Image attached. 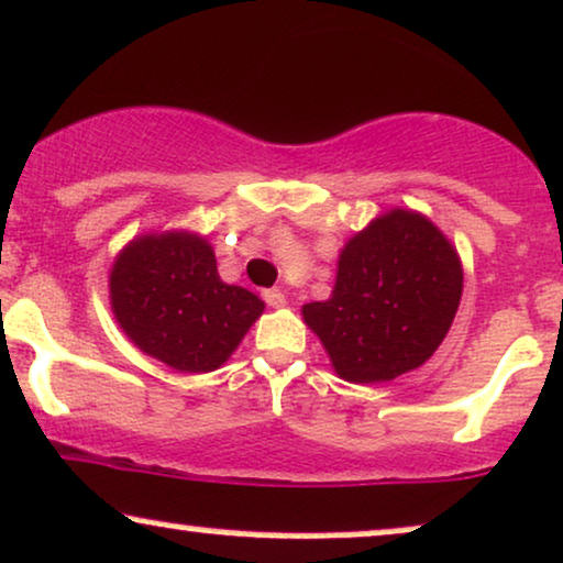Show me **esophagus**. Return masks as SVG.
Listing matches in <instances>:
<instances>
[{
	"label": "esophagus",
	"instance_id": "1",
	"mask_svg": "<svg viewBox=\"0 0 563 563\" xmlns=\"http://www.w3.org/2000/svg\"><path fill=\"white\" fill-rule=\"evenodd\" d=\"M262 296H264V301H267V307H273V309L286 307V294H283V290H277V288L264 290Z\"/></svg>",
	"mask_w": 563,
	"mask_h": 563
}]
</instances>
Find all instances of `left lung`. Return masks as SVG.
Segmentation results:
<instances>
[{
    "label": "left lung",
    "instance_id": "left-lung-1",
    "mask_svg": "<svg viewBox=\"0 0 563 563\" xmlns=\"http://www.w3.org/2000/svg\"><path fill=\"white\" fill-rule=\"evenodd\" d=\"M462 288L445 235L428 217L393 209L346 243L333 296L301 311L343 380L385 383L435 354Z\"/></svg>",
    "mask_w": 563,
    "mask_h": 563
}]
</instances>
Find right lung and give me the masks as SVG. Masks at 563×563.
Masks as SVG:
<instances>
[{
  "label": "right lung",
  "instance_id": "right-lung-1",
  "mask_svg": "<svg viewBox=\"0 0 563 563\" xmlns=\"http://www.w3.org/2000/svg\"><path fill=\"white\" fill-rule=\"evenodd\" d=\"M110 299L135 346L178 372L225 364L264 309L252 290L220 280L212 246L194 233L128 243L114 260Z\"/></svg>",
  "mask_w": 563,
  "mask_h": 563
}]
</instances>
